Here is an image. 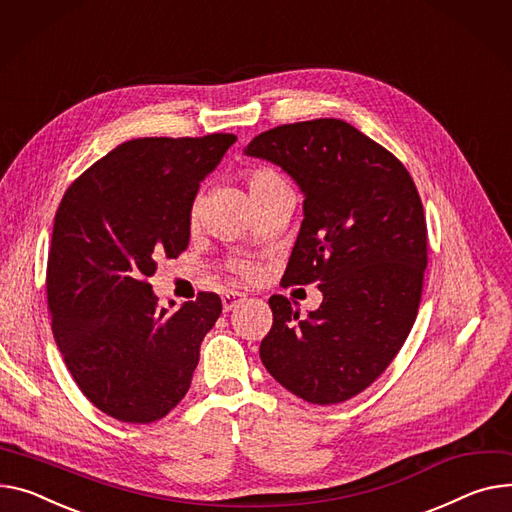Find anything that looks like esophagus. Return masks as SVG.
<instances>
[{
	"mask_svg": "<svg viewBox=\"0 0 512 512\" xmlns=\"http://www.w3.org/2000/svg\"><path fill=\"white\" fill-rule=\"evenodd\" d=\"M245 296H247L245 292H238V290H226V292L222 294V306H224V311H232V309H236V304L241 302Z\"/></svg>",
	"mask_w": 512,
	"mask_h": 512,
	"instance_id": "34e87169",
	"label": "esophagus"
}]
</instances>
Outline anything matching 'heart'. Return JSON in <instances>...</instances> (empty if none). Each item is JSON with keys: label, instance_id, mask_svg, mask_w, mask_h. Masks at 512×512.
Wrapping results in <instances>:
<instances>
[{"label": "heart", "instance_id": "obj_1", "mask_svg": "<svg viewBox=\"0 0 512 512\" xmlns=\"http://www.w3.org/2000/svg\"><path fill=\"white\" fill-rule=\"evenodd\" d=\"M245 179H247V185H249V191L253 197L282 183V179L269 168H249L245 173ZM195 216H197V203H193V208H191V218L195 220ZM230 269L236 271V274L243 278H253L257 274V265L251 259H234L230 263Z\"/></svg>", "mask_w": 512, "mask_h": 512}]
</instances>
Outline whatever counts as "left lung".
I'll list each match as a JSON object with an SVG mask.
<instances>
[{"label": "left lung", "mask_w": 512, "mask_h": 512, "mask_svg": "<svg viewBox=\"0 0 512 512\" xmlns=\"http://www.w3.org/2000/svg\"><path fill=\"white\" fill-rule=\"evenodd\" d=\"M245 152L280 164L304 193L282 286L319 282L323 292L306 319L286 296L269 298L274 325L261 362L304 401H348L387 370L418 315L428 228L414 179L342 119L278 125Z\"/></svg>", "instance_id": "1"}]
</instances>
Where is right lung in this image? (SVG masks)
I'll list each match as a JSON object with an SVG mask.
<instances>
[{
    "mask_svg": "<svg viewBox=\"0 0 512 512\" xmlns=\"http://www.w3.org/2000/svg\"><path fill=\"white\" fill-rule=\"evenodd\" d=\"M234 140H129L84 170L59 203L45 282L53 337L86 399L119 422L150 424L173 410L222 313L216 292L168 313L148 278L160 259L187 249L199 183Z\"/></svg>",
    "mask_w": 512,
    "mask_h": 512,
    "instance_id": "obj_1",
    "label": "right lung"
}]
</instances>
